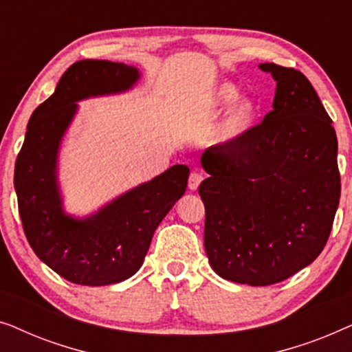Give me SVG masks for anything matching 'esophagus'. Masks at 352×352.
I'll return each mask as SVG.
<instances>
[{"label":"esophagus","instance_id":"esophagus-1","mask_svg":"<svg viewBox=\"0 0 352 352\" xmlns=\"http://www.w3.org/2000/svg\"><path fill=\"white\" fill-rule=\"evenodd\" d=\"M201 181H204V176H201L200 173H197V171L190 173V176H189V189L190 190H197V189H199V186H200Z\"/></svg>","mask_w":352,"mask_h":352}]
</instances>
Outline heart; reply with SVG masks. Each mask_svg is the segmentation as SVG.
<instances>
[{"mask_svg":"<svg viewBox=\"0 0 352 352\" xmlns=\"http://www.w3.org/2000/svg\"><path fill=\"white\" fill-rule=\"evenodd\" d=\"M239 86L234 83H221L211 94V105L216 109L228 107L223 120L213 133V144L218 147H232L256 123L261 105L252 96H240Z\"/></svg>","mask_w":352,"mask_h":352,"instance_id":"1","label":"heart"}]
</instances>
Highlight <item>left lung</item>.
<instances>
[{"mask_svg": "<svg viewBox=\"0 0 352 352\" xmlns=\"http://www.w3.org/2000/svg\"><path fill=\"white\" fill-rule=\"evenodd\" d=\"M276 80L272 110L232 147L201 153L208 177L205 250L226 280L266 287L309 266L340 204L338 141L301 72L259 64Z\"/></svg>", "mask_w": 352, "mask_h": 352, "instance_id": "left-lung-1", "label": "left lung"}]
</instances>
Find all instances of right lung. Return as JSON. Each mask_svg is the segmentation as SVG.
<instances>
[{
    "label": "right lung",
    "instance_id": "1",
    "mask_svg": "<svg viewBox=\"0 0 352 352\" xmlns=\"http://www.w3.org/2000/svg\"><path fill=\"white\" fill-rule=\"evenodd\" d=\"M139 78L138 67L123 62H75L27 124L14 170L23 232L36 256L72 283L102 287L134 276L158 224L186 192L189 168L175 165L83 218L64 208L59 152L78 102L124 93Z\"/></svg>",
    "mask_w": 352,
    "mask_h": 352
}]
</instances>
